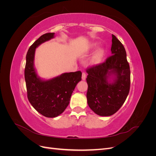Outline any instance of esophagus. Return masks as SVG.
Instances as JSON below:
<instances>
[{"mask_svg":"<svg viewBox=\"0 0 156 156\" xmlns=\"http://www.w3.org/2000/svg\"><path fill=\"white\" fill-rule=\"evenodd\" d=\"M86 77H87V75H86V73H84V72H83V73H82V79L83 80V81H84V80L86 79Z\"/></svg>","mask_w":156,"mask_h":156,"instance_id":"obj_1","label":"esophagus"}]
</instances>
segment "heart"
Here are the masks:
<instances>
[{"label":"heart","mask_w":156,"mask_h":156,"mask_svg":"<svg viewBox=\"0 0 156 156\" xmlns=\"http://www.w3.org/2000/svg\"><path fill=\"white\" fill-rule=\"evenodd\" d=\"M98 45V44L95 43L93 44L94 48H96ZM105 55V50L103 48H100L98 49L94 55L92 56V57L90 60V62L91 64H98L101 62L103 58H104Z\"/></svg>","instance_id":"heart-1"}]
</instances>
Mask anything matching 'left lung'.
<instances>
[{
    "label": "left lung",
    "mask_w": 156,
    "mask_h": 156,
    "mask_svg": "<svg viewBox=\"0 0 156 156\" xmlns=\"http://www.w3.org/2000/svg\"><path fill=\"white\" fill-rule=\"evenodd\" d=\"M111 56L87 70V103L96 115L109 116L124 104L130 87V69L124 47L112 35Z\"/></svg>",
    "instance_id": "8db88e82"
}]
</instances>
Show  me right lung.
<instances>
[{
  "label": "right lung",
  "mask_w": 156,
  "mask_h": 156,
  "mask_svg": "<svg viewBox=\"0 0 156 156\" xmlns=\"http://www.w3.org/2000/svg\"><path fill=\"white\" fill-rule=\"evenodd\" d=\"M54 37L55 33H46L34 42L27 52L25 69L29 101L37 112L48 118L56 117L64 111L82 76L80 71L64 73L49 79H42L37 75L34 66L36 49Z\"/></svg>",
  "instance_id": "add662e5"
}]
</instances>
